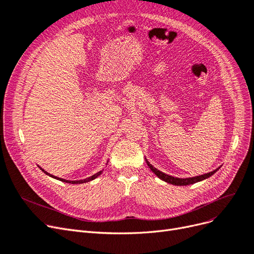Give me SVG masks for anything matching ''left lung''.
Wrapping results in <instances>:
<instances>
[{"instance_id":"left-lung-1","label":"left lung","mask_w":254,"mask_h":254,"mask_svg":"<svg viewBox=\"0 0 254 254\" xmlns=\"http://www.w3.org/2000/svg\"><path fill=\"white\" fill-rule=\"evenodd\" d=\"M145 161H146L147 166H148L149 168H151L152 172H153L158 178H160L161 180H163V181H165V182H167V183H170V184L179 185V186L190 185V184H193V183H196V182H200V181H202V180L207 179V178H209L210 176H212L214 173H217V172L220 170V167H218L217 170H214V171H212V172H210V173H207V174H204V175H201V176H196V177H191V178H185V179H181V178H177V177H173V176H170V175H166V174L160 172L159 170H157V168L154 167L151 163H149V162L146 160V159H145Z\"/></svg>"}]
</instances>
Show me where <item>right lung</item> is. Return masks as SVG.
I'll list each match as a JSON object with an SVG mask.
<instances>
[{"instance_id": "right-lung-1", "label": "right lung", "mask_w": 254, "mask_h": 254, "mask_svg": "<svg viewBox=\"0 0 254 254\" xmlns=\"http://www.w3.org/2000/svg\"><path fill=\"white\" fill-rule=\"evenodd\" d=\"M42 170V168H41ZM46 175H48V176H50V177H52V178H55V179H58V180H60V181H63V182H65V183H70V184H81V183H86V182H89V181H92V180H94L95 179V178H97L99 175H101V173H102V171H100V172H98V173H96L95 175H93V176H91V177H89V178H87V179H83V180H77V181H69V180H64V179H61V178H58V177H54V176H52V175H50V174H48L47 172H45L44 170H42Z\"/></svg>"}]
</instances>
